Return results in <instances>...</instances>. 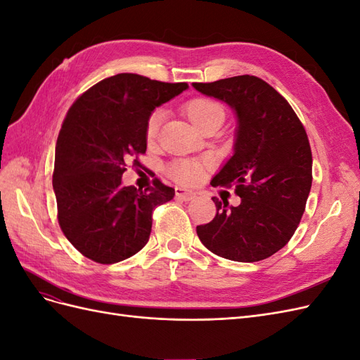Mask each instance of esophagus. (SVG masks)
<instances>
[{"label": "esophagus", "mask_w": 360, "mask_h": 360, "mask_svg": "<svg viewBox=\"0 0 360 360\" xmlns=\"http://www.w3.org/2000/svg\"><path fill=\"white\" fill-rule=\"evenodd\" d=\"M176 197L179 200H183V201H191L195 197V192H192L189 189H184V188H177L176 189Z\"/></svg>", "instance_id": "esophagus-1"}]
</instances>
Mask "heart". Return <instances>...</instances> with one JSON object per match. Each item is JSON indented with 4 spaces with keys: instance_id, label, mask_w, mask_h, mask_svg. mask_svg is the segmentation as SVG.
<instances>
[{
    "instance_id": "heart-1",
    "label": "heart",
    "mask_w": 360,
    "mask_h": 360,
    "mask_svg": "<svg viewBox=\"0 0 360 360\" xmlns=\"http://www.w3.org/2000/svg\"><path fill=\"white\" fill-rule=\"evenodd\" d=\"M184 111H186L191 122L201 129L207 123L213 122V120H224L225 111L224 106L209 97H193L186 105H184ZM162 111L155 110L151 112L146 122V138L148 143L155 141L158 136L159 127L162 123ZM202 165L197 160H188L180 159L176 160L169 167V174L180 183H193L197 181L201 176Z\"/></svg>"
}]
</instances>
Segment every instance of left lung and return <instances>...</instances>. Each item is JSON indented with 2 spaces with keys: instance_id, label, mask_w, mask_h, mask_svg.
<instances>
[{
  "instance_id": "obj_1",
  "label": "left lung",
  "mask_w": 360,
  "mask_h": 360,
  "mask_svg": "<svg viewBox=\"0 0 360 360\" xmlns=\"http://www.w3.org/2000/svg\"><path fill=\"white\" fill-rule=\"evenodd\" d=\"M193 89L236 111L234 153L212 186H236L237 207L213 197L214 219L197 226L213 254L240 263L266 259L284 248L302 219L312 184L308 135L290 103L257 76L242 75Z\"/></svg>"
}]
</instances>
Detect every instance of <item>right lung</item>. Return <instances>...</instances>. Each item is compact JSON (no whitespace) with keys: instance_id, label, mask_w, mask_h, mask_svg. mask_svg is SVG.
Returning a JSON list of instances; mask_svg holds the SVG:
<instances>
[{"instance_id":"right-lung-1","label":"right lung","mask_w":360,"mask_h":360,"mask_svg":"<svg viewBox=\"0 0 360 360\" xmlns=\"http://www.w3.org/2000/svg\"><path fill=\"white\" fill-rule=\"evenodd\" d=\"M188 86L118 73L70 106L57 139L52 186L61 231L84 257L114 264L147 245L153 210L176 191L160 180L146 191L123 186L122 176L130 159L146 153L148 115Z\"/></svg>"}]
</instances>
